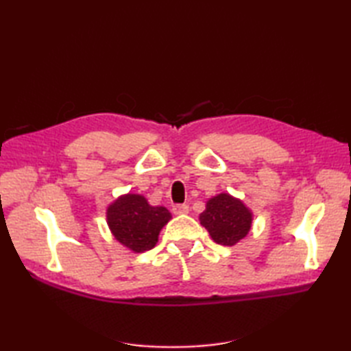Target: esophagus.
<instances>
[{
    "mask_svg": "<svg viewBox=\"0 0 351 351\" xmlns=\"http://www.w3.org/2000/svg\"><path fill=\"white\" fill-rule=\"evenodd\" d=\"M189 213V205H175L173 206V214L176 215H182Z\"/></svg>",
    "mask_w": 351,
    "mask_h": 351,
    "instance_id": "34e87169",
    "label": "esophagus"
}]
</instances>
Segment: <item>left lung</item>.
<instances>
[{
  "instance_id": "1",
  "label": "left lung",
  "mask_w": 351,
  "mask_h": 351,
  "mask_svg": "<svg viewBox=\"0 0 351 351\" xmlns=\"http://www.w3.org/2000/svg\"><path fill=\"white\" fill-rule=\"evenodd\" d=\"M199 220L215 243L235 245L249 234L253 214L243 200L232 197L228 193H220L208 200Z\"/></svg>"
}]
</instances>
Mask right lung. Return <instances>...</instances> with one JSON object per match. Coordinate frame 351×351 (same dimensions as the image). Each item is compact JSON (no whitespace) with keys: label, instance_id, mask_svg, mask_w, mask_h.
I'll use <instances>...</instances> for the list:
<instances>
[{"label":"right lung","instance_id":"obj_1","mask_svg":"<svg viewBox=\"0 0 351 351\" xmlns=\"http://www.w3.org/2000/svg\"><path fill=\"white\" fill-rule=\"evenodd\" d=\"M171 214L164 206L149 205L145 196L123 195L107 208V223L116 240L130 250L141 253L155 247L160 230Z\"/></svg>","mask_w":351,"mask_h":351}]
</instances>
